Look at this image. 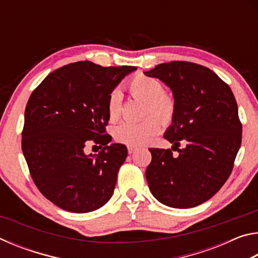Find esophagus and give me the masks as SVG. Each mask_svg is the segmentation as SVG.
Here are the masks:
<instances>
[{
  "instance_id": "1",
  "label": "esophagus",
  "mask_w": 258,
  "mask_h": 258,
  "mask_svg": "<svg viewBox=\"0 0 258 258\" xmlns=\"http://www.w3.org/2000/svg\"><path fill=\"white\" fill-rule=\"evenodd\" d=\"M127 151H128V154H133V152L137 151V148L132 147V146H128L127 147Z\"/></svg>"
}]
</instances>
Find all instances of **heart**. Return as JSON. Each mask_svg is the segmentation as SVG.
Segmentation results:
<instances>
[{"mask_svg": "<svg viewBox=\"0 0 258 258\" xmlns=\"http://www.w3.org/2000/svg\"><path fill=\"white\" fill-rule=\"evenodd\" d=\"M131 94L145 101L151 113L160 119L167 120L174 111V101L169 95L164 93V87L156 78L145 75L133 77L127 84ZM121 107V94L118 90H113L109 94L107 110L111 120L118 118ZM160 120L156 117H148L138 123H121L115 130L117 141L132 147H142L149 143L152 138L159 132Z\"/></svg>", "mask_w": 258, "mask_h": 258, "instance_id": "heart-1", "label": "heart"}]
</instances>
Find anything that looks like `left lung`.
I'll list each match as a JSON object with an SVG mask.
<instances>
[{
	"label": "left lung",
	"mask_w": 258,
	"mask_h": 258,
	"mask_svg": "<svg viewBox=\"0 0 258 258\" xmlns=\"http://www.w3.org/2000/svg\"><path fill=\"white\" fill-rule=\"evenodd\" d=\"M172 91V124L164 138L171 149L150 148L146 177L154 197L173 208L207 202L230 176L241 145L238 106L228 84L207 67L186 61L157 64L145 73ZM187 143L178 150L179 141Z\"/></svg>",
	"instance_id": "1"
}]
</instances>
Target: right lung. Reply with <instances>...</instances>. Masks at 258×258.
<instances>
[{"label":"right lung","mask_w":258,"mask_h":258,"mask_svg":"<svg viewBox=\"0 0 258 258\" xmlns=\"http://www.w3.org/2000/svg\"><path fill=\"white\" fill-rule=\"evenodd\" d=\"M137 67L69 63L47 75L25 110L23 152L34 183L46 199L72 213L99 209L111 198L127 148L106 134L108 97ZM104 146L86 155V143Z\"/></svg>","instance_id":"1"}]
</instances>
